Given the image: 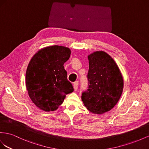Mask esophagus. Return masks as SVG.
Masks as SVG:
<instances>
[{
    "label": "esophagus",
    "instance_id": "obj_1",
    "mask_svg": "<svg viewBox=\"0 0 149 149\" xmlns=\"http://www.w3.org/2000/svg\"><path fill=\"white\" fill-rule=\"evenodd\" d=\"M74 90L75 91H77V89H78V87H79V82L77 81V82H74Z\"/></svg>",
    "mask_w": 149,
    "mask_h": 149
}]
</instances>
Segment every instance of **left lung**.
<instances>
[{"instance_id":"obj_1","label":"left lung","mask_w":149,"mask_h":149,"mask_svg":"<svg viewBox=\"0 0 149 149\" xmlns=\"http://www.w3.org/2000/svg\"><path fill=\"white\" fill-rule=\"evenodd\" d=\"M88 88L82 93V100L92 113L102 114L111 110L119 100L124 79L118 65L104 51L88 56Z\"/></svg>"}]
</instances>
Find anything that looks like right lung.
Instances as JSON below:
<instances>
[{
	"instance_id": "obj_1",
	"label": "right lung",
	"mask_w": 149,
	"mask_h": 149,
	"mask_svg": "<svg viewBox=\"0 0 149 149\" xmlns=\"http://www.w3.org/2000/svg\"><path fill=\"white\" fill-rule=\"evenodd\" d=\"M70 54L66 47L49 46L39 50L30 61L25 85L29 97L40 110H56L66 95L74 91L63 67Z\"/></svg>"
}]
</instances>
